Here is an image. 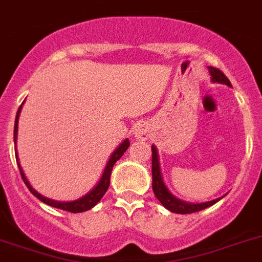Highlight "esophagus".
Masks as SVG:
<instances>
[{"mask_svg":"<svg viewBox=\"0 0 262 262\" xmlns=\"http://www.w3.org/2000/svg\"><path fill=\"white\" fill-rule=\"evenodd\" d=\"M134 137L140 141H146L150 137V128L149 125L145 122H137L133 128Z\"/></svg>","mask_w":262,"mask_h":262,"instance_id":"1","label":"esophagus"}]
</instances>
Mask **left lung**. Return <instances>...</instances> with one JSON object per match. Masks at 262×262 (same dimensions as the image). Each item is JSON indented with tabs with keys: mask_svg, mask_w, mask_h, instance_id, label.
Here are the masks:
<instances>
[{
	"mask_svg": "<svg viewBox=\"0 0 262 262\" xmlns=\"http://www.w3.org/2000/svg\"><path fill=\"white\" fill-rule=\"evenodd\" d=\"M208 71L211 75V81L213 83H220L226 84L228 87H232L231 81L228 80V77L223 74L220 70L215 67H208ZM151 151H153V156H151V175H153V192L157 196V199L161 202L165 208H167L169 211L175 213H192L198 212V211H202L207 207H211L219 202L222 198H217V199L210 200V202H204V203H188L185 200L178 199L177 196L170 192V190L166 187L165 182L162 178V172H161V167H159V158H158V151H157V147L154 145H151Z\"/></svg>",
	"mask_w": 262,
	"mask_h": 262,
	"instance_id": "left-lung-1",
	"label": "left lung"
}]
</instances>
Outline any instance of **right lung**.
I'll use <instances>...</instances> for the list:
<instances>
[{
  "label": "right lung",
  "instance_id": "add662e5",
  "mask_svg": "<svg viewBox=\"0 0 262 262\" xmlns=\"http://www.w3.org/2000/svg\"><path fill=\"white\" fill-rule=\"evenodd\" d=\"M21 109H22V105L18 108L17 116H15V122H14V144L15 145H17L18 118H19V115H21ZM129 145H130V142H129L128 138L122 141L121 144L117 146V149L113 151L112 156H111V158H109L108 163H106V166H105V169H104L103 175H101L100 181L97 182V185L95 186V187H93L92 190L88 192V194H85L84 196L79 198V199H76V200H72V202H58V200L49 199V198L40 195L39 192H38V191H36L35 188L30 185V182L27 181L26 175H25L21 165H19V159H18V154H17V147H15V158H17L18 169H19V172H21V177H22V179H24L25 185L27 186V188L30 190V192L34 195V196L38 198V199H39L40 202H43L45 204H49V206L55 207V208H60V210L68 211V212L77 213V212H84V211L91 210V208L96 206V204L100 202V199L104 196V194H105L106 190H108V187H109V183H111V174H112L113 166H115V163L117 162L118 159L121 158L122 154L126 151V149L129 147Z\"/></svg>",
  "mask_w": 262,
  "mask_h": 262
}]
</instances>
